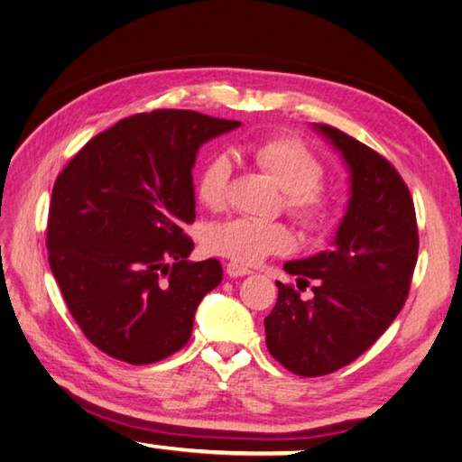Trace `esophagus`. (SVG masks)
<instances>
[{"label":"esophagus","instance_id":"esophagus-1","mask_svg":"<svg viewBox=\"0 0 462 462\" xmlns=\"http://www.w3.org/2000/svg\"><path fill=\"white\" fill-rule=\"evenodd\" d=\"M250 273H253V271H250L248 266H242L238 263H228V264H226V274H228L230 279H236V276H246Z\"/></svg>","mask_w":462,"mask_h":462}]
</instances>
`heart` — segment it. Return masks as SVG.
<instances>
[{"label": "heart", "instance_id": "b5f03b06", "mask_svg": "<svg viewBox=\"0 0 462 462\" xmlns=\"http://www.w3.org/2000/svg\"><path fill=\"white\" fill-rule=\"evenodd\" d=\"M248 157L284 191V208L309 230H325L335 222L337 206L321 181L325 167L305 143L292 137H268L246 147ZM232 173L226 153L209 155L198 173L196 191L209 209L222 208ZM208 253L240 264H258L271 254L292 248L289 228L279 222L254 217H230L208 226L204 234Z\"/></svg>", "mask_w": 462, "mask_h": 462}]
</instances>
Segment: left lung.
Masks as SVG:
<instances>
[{
  "instance_id": "obj_1",
  "label": "left lung",
  "mask_w": 462,
  "mask_h": 462,
  "mask_svg": "<svg viewBox=\"0 0 462 462\" xmlns=\"http://www.w3.org/2000/svg\"><path fill=\"white\" fill-rule=\"evenodd\" d=\"M313 129L347 165V209L333 248L284 263L297 287L317 281L313 297L276 281L279 299L264 319L271 356L305 377L339 370L374 346L404 305L418 258L414 202L393 165L329 125Z\"/></svg>"
}]
</instances>
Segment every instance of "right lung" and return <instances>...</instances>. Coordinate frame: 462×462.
Segmentation results:
<instances>
[{
	"label": "right lung",
	"mask_w": 462,
	"mask_h": 462,
	"mask_svg": "<svg viewBox=\"0 0 462 462\" xmlns=\"http://www.w3.org/2000/svg\"><path fill=\"white\" fill-rule=\"evenodd\" d=\"M240 127L162 108L98 133L58 175L48 263L74 321L106 356L153 364L186 346L194 315L222 281L216 258L191 263L194 170L206 141Z\"/></svg>",
	"instance_id": "obj_1"
}]
</instances>
